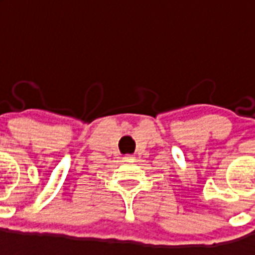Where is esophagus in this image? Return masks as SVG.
<instances>
[{"instance_id": "34e87169", "label": "esophagus", "mask_w": 255, "mask_h": 255, "mask_svg": "<svg viewBox=\"0 0 255 255\" xmlns=\"http://www.w3.org/2000/svg\"><path fill=\"white\" fill-rule=\"evenodd\" d=\"M124 159H125V161H132V159H134V155H132V154H126L125 157H124Z\"/></svg>"}]
</instances>
